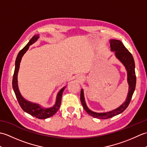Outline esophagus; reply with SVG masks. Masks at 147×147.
<instances>
[{
  "label": "esophagus",
  "instance_id": "1",
  "mask_svg": "<svg viewBox=\"0 0 147 147\" xmlns=\"http://www.w3.org/2000/svg\"><path fill=\"white\" fill-rule=\"evenodd\" d=\"M84 80H85V77H84V76L82 75V74H79V75H78L76 76V80L80 83L83 82Z\"/></svg>",
  "mask_w": 147,
  "mask_h": 147
}]
</instances>
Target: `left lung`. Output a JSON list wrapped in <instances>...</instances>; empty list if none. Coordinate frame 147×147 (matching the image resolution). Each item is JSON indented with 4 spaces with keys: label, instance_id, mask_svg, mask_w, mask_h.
<instances>
[{
    "label": "left lung",
    "instance_id": "obj_1",
    "mask_svg": "<svg viewBox=\"0 0 147 147\" xmlns=\"http://www.w3.org/2000/svg\"><path fill=\"white\" fill-rule=\"evenodd\" d=\"M109 42H110L111 51L112 52H114L115 57L124 65V66L126 68L127 71V82L129 85V89L126 101L124 102L123 104H122L119 107L114 109V110L105 112H96L90 110L86 105L83 90H81L80 99L83 108L90 115L95 118L102 119H106L114 117L115 115L122 113L125 110L131 100L134 91L135 90L136 82L135 70V64L132 54L124 47L123 43L120 40L111 39L109 40Z\"/></svg>",
    "mask_w": 147,
    "mask_h": 147
}]
</instances>
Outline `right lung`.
Returning a JSON list of instances; mask_svg holds the SVG:
<instances>
[{"label":"right lung","mask_w":147,"mask_h":147,"mask_svg":"<svg viewBox=\"0 0 147 147\" xmlns=\"http://www.w3.org/2000/svg\"><path fill=\"white\" fill-rule=\"evenodd\" d=\"M39 38V35H34L32 38H31L29 42L27 43V45L24 47L18 54L15 62V69L13 75V79H12V88H13L16 96L18 101L22 109H23L24 112H27L28 114L32 115V116H34L38 119H47L52 116V115H54L56 112H57L59 108H60L62 93H63L66 86H64L63 88H62L58 92L57 96H56L55 103L52 107H43L40 104L27 100H26L21 95L20 92V90H19L18 88V74L19 69H20V65L21 59L23 57L24 54H25L26 51L28 50L29 47L33 44L35 42H36Z\"/></svg>","instance_id":"add662e5"}]
</instances>
